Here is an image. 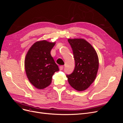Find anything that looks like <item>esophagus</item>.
I'll list each match as a JSON object with an SVG mask.
<instances>
[{
    "mask_svg": "<svg viewBox=\"0 0 123 123\" xmlns=\"http://www.w3.org/2000/svg\"><path fill=\"white\" fill-rule=\"evenodd\" d=\"M63 68H64V66H59V70H60L61 71L63 69Z\"/></svg>",
    "mask_w": 123,
    "mask_h": 123,
    "instance_id": "1",
    "label": "esophagus"
}]
</instances>
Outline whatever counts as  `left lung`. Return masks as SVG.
<instances>
[{"instance_id":"1","label":"left lung","mask_w":123,"mask_h":123,"mask_svg":"<svg viewBox=\"0 0 123 123\" xmlns=\"http://www.w3.org/2000/svg\"><path fill=\"white\" fill-rule=\"evenodd\" d=\"M75 60L73 72L67 75L71 86L76 90H86L97 75L99 61L97 53L91 44L83 38L68 39Z\"/></svg>"}]
</instances>
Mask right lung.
I'll use <instances>...</instances> for the list:
<instances>
[{"instance_id": "obj_1", "label": "right lung", "mask_w": 123, "mask_h": 123, "mask_svg": "<svg viewBox=\"0 0 123 123\" xmlns=\"http://www.w3.org/2000/svg\"><path fill=\"white\" fill-rule=\"evenodd\" d=\"M55 43L46 40L38 41L30 47L26 54V75L30 82L37 89H43L49 86L53 75L59 70L50 53Z\"/></svg>"}]
</instances>
